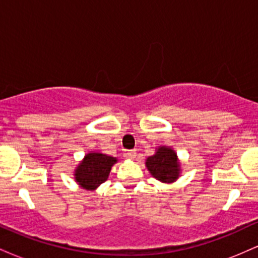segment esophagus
Here are the masks:
<instances>
[{
	"instance_id": "esophagus-1",
	"label": "esophagus",
	"mask_w": 258,
	"mask_h": 258,
	"mask_svg": "<svg viewBox=\"0 0 258 258\" xmlns=\"http://www.w3.org/2000/svg\"><path fill=\"white\" fill-rule=\"evenodd\" d=\"M125 155H126L128 159L135 160V159H136V155H137V153H136V150H127V152L125 153Z\"/></svg>"
}]
</instances>
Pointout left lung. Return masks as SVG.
<instances>
[{
  "mask_svg": "<svg viewBox=\"0 0 258 258\" xmlns=\"http://www.w3.org/2000/svg\"><path fill=\"white\" fill-rule=\"evenodd\" d=\"M146 167L155 179L162 183H173L182 173L180 161L171 147L160 146L155 154L146 160Z\"/></svg>",
  "mask_w": 258,
  "mask_h": 258,
  "instance_id": "8db88e82",
  "label": "left lung"
}]
</instances>
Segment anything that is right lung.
<instances>
[{
    "instance_id": "right-lung-1",
    "label": "right lung",
    "mask_w": 258,
    "mask_h": 258,
    "mask_svg": "<svg viewBox=\"0 0 258 258\" xmlns=\"http://www.w3.org/2000/svg\"><path fill=\"white\" fill-rule=\"evenodd\" d=\"M117 162V158L100 152H90L79 162L74 170V179L82 189L96 190L108 179L111 167Z\"/></svg>"
}]
</instances>
